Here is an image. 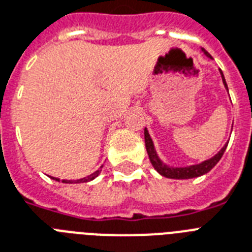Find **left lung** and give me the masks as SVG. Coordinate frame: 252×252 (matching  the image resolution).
Wrapping results in <instances>:
<instances>
[{"label":"left lung","instance_id":"left-lung-1","mask_svg":"<svg viewBox=\"0 0 252 252\" xmlns=\"http://www.w3.org/2000/svg\"><path fill=\"white\" fill-rule=\"evenodd\" d=\"M204 53L209 56L208 52L204 50ZM221 75H222V72H221ZM222 80H224L225 87L228 88L226 86V82L224 79V75H222ZM144 142H146V148H147V154L150 156V160L154 165V168L160 173L161 176L166 177V178H176V180H189V178H195V177H200L203 174H206L208 173L211 169L215 166V165L220 161V158H222V155H224L225 150H226V146L228 144H225L222 147V150L219 152L217 155H215L212 158H209L207 161H203L202 164L199 165H192V166H189V168H169L166 165H164L160 161V158H158V154H156V151H155L154 143H152V139H151L150 134L147 130H144Z\"/></svg>","mask_w":252,"mask_h":252}]
</instances>
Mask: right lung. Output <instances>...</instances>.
<instances>
[{"label":"right lung","instance_id":"add662e5","mask_svg":"<svg viewBox=\"0 0 252 252\" xmlns=\"http://www.w3.org/2000/svg\"><path fill=\"white\" fill-rule=\"evenodd\" d=\"M100 174V170H96L94 173H92L91 176L86 177V178H82V180H76V181H66V180H62V182L65 183H82V182H88V181H92L94 178H96V177ZM56 181H60L58 178H56Z\"/></svg>","mask_w":252,"mask_h":252}]
</instances>
